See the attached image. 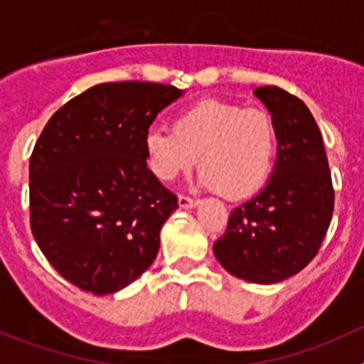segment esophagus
Segmentation results:
<instances>
[{
	"label": "esophagus",
	"instance_id": "obj_1",
	"mask_svg": "<svg viewBox=\"0 0 364 364\" xmlns=\"http://www.w3.org/2000/svg\"><path fill=\"white\" fill-rule=\"evenodd\" d=\"M197 204H198L197 198H191L188 197V195H180L178 197V205L180 208H184V210H188V208H195Z\"/></svg>",
	"mask_w": 364,
	"mask_h": 364
}]
</instances>
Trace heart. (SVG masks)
Listing matches in <instances>:
<instances>
[{
  "mask_svg": "<svg viewBox=\"0 0 364 364\" xmlns=\"http://www.w3.org/2000/svg\"><path fill=\"white\" fill-rule=\"evenodd\" d=\"M154 176L171 182L198 156L202 182L226 198H244L264 184L277 160L279 131L272 112L226 100H200L176 114L173 131L144 138Z\"/></svg>",
  "mask_w": 364,
  "mask_h": 364,
  "instance_id": "heart-1",
  "label": "heart"
}]
</instances>
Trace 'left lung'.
Instances as JSON below:
<instances>
[{
    "label": "left lung",
    "instance_id": "obj_1",
    "mask_svg": "<svg viewBox=\"0 0 364 364\" xmlns=\"http://www.w3.org/2000/svg\"><path fill=\"white\" fill-rule=\"evenodd\" d=\"M255 95L277 124V164L266 188L231 211L213 252L235 277L273 284L319 253L336 193L319 125L304 102L277 85L257 87Z\"/></svg>",
    "mask_w": 364,
    "mask_h": 364
}]
</instances>
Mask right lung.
Wrapping results in <instances>:
<instances>
[{
  "mask_svg": "<svg viewBox=\"0 0 364 364\" xmlns=\"http://www.w3.org/2000/svg\"><path fill=\"white\" fill-rule=\"evenodd\" d=\"M182 95L153 82L98 83L54 112L28 162L31 230L70 284L107 295L156 259L178 198L147 169L144 138Z\"/></svg>",
  "mask_w": 364,
  "mask_h": 364,
  "instance_id": "obj_1",
  "label": "right lung"
}]
</instances>
